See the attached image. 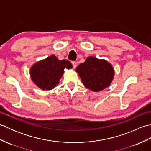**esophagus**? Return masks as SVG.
Masks as SVG:
<instances>
[{
	"label": "esophagus",
	"mask_w": 151,
	"mask_h": 151,
	"mask_svg": "<svg viewBox=\"0 0 151 151\" xmlns=\"http://www.w3.org/2000/svg\"><path fill=\"white\" fill-rule=\"evenodd\" d=\"M72 64H73V69H75L76 67V65H77V64H76V62H72Z\"/></svg>",
	"instance_id": "esophagus-1"
}]
</instances>
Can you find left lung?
Wrapping results in <instances>:
<instances>
[{"label": "left lung", "mask_w": 151, "mask_h": 151, "mask_svg": "<svg viewBox=\"0 0 151 151\" xmlns=\"http://www.w3.org/2000/svg\"><path fill=\"white\" fill-rule=\"evenodd\" d=\"M76 71L86 88L98 92L108 87L114 77L111 64L104 59L89 56L76 68Z\"/></svg>", "instance_id": "obj_1"}]
</instances>
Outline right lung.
Listing matches in <instances>:
<instances>
[{
  "instance_id": "1",
  "label": "right lung",
  "mask_w": 151,
  "mask_h": 151,
  "mask_svg": "<svg viewBox=\"0 0 151 151\" xmlns=\"http://www.w3.org/2000/svg\"><path fill=\"white\" fill-rule=\"evenodd\" d=\"M69 61L60 60L54 55L35 63L31 67L30 75L32 81L43 90H50L59 84L65 69H71Z\"/></svg>"
}]
</instances>
